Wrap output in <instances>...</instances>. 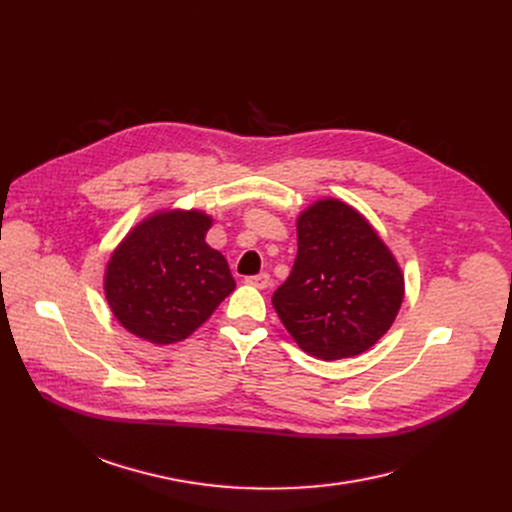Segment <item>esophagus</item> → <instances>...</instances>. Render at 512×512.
Segmentation results:
<instances>
[{
	"mask_svg": "<svg viewBox=\"0 0 512 512\" xmlns=\"http://www.w3.org/2000/svg\"><path fill=\"white\" fill-rule=\"evenodd\" d=\"M245 284H249V286H255V288H259V290H265L267 286H270V276H267V274L249 276V278H245Z\"/></svg>",
	"mask_w": 512,
	"mask_h": 512,
	"instance_id": "1",
	"label": "esophagus"
}]
</instances>
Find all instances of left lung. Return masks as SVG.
Masks as SVG:
<instances>
[{
  "instance_id": "1",
  "label": "left lung",
  "mask_w": 512,
  "mask_h": 512,
  "mask_svg": "<svg viewBox=\"0 0 512 512\" xmlns=\"http://www.w3.org/2000/svg\"><path fill=\"white\" fill-rule=\"evenodd\" d=\"M297 259L272 305L301 351L321 361L351 359L392 328L405 274L365 215L334 197L297 215Z\"/></svg>"
}]
</instances>
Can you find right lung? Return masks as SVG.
Here are the masks:
<instances>
[{"label": "right lung", "instance_id": "obj_1", "mask_svg": "<svg viewBox=\"0 0 512 512\" xmlns=\"http://www.w3.org/2000/svg\"><path fill=\"white\" fill-rule=\"evenodd\" d=\"M211 226L203 209L161 207L126 232L103 272L107 307L126 332L182 342L236 288L226 257L205 242Z\"/></svg>", "mask_w": 512, "mask_h": 512}]
</instances>
